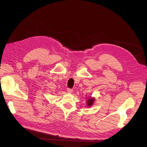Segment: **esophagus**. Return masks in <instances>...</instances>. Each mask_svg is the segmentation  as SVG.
I'll return each instance as SVG.
<instances>
[{"label": "esophagus", "instance_id": "obj_1", "mask_svg": "<svg viewBox=\"0 0 147 147\" xmlns=\"http://www.w3.org/2000/svg\"><path fill=\"white\" fill-rule=\"evenodd\" d=\"M67 92H69V93H71V92H73V90L71 89V88H67Z\"/></svg>", "mask_w": 147, "mask_h": 147}]
</instances>
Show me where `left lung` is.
<instances>
[{
  "label": "left lung",
  "instance_id": "8db88e82",
  "mask_svg": "<svg viewBox=\"0 0 147 147\" xmlns=\"http://www.w3.org/2000/svg\"><path fill=\"white\" fill-rule=\"evenodd\" d=\"M94 100H95V98H91V97L88 98V100H87V106H88V107H91L92 105H93Z\"/></svg>",
  "mask_w": 147,
  "mask_h": 147
}]
</instances>
